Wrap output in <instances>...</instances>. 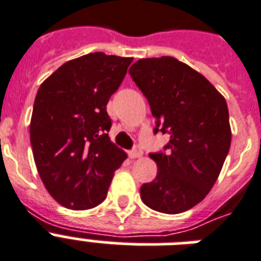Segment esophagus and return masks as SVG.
<instances>
[{
	"mask_svg": "<svg viewBox=\"0 0 261 261\" xmlns=\"http://www.w3.org/2000/svg\"><path fill=\"white\" fill-rule=\"evenodd\" d=\"M142 154H143V151L139 146H135L134 149L128 153V155H130L131 159H139V157H142Z\"/></svg>",
	"mask_w": 261,
	"mask_h": 261,
	"instance_id": "esophagus-1",
	"label": "esophagus"
}]
</instances>
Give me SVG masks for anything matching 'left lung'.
Wrapping results in <instances>:
<instances>
[{
  "instance_id": "obj_1",
  "label": "left lung",
  "mask_w": 261,
  "mask_h": 261,
  "mask_svg": "<svg viewBox=\"0 0 261 261\" xmlns=\"http://www.w3.org/2000/svg\"><path fill=\"white\" fill-rule=\"evenodd\" d=\"M128 73L149 101L154 134L171 135L167 151L150 154L159 172L141 187V199L165 214L190 210L213 188L230 149L226 100L173 57L139 59Z\"/></svg>"
}]
</instances>
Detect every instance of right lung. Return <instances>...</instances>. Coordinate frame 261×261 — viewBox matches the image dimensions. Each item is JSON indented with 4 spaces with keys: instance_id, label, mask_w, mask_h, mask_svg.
<instances>
[{
    "instance_id": "right-lung-1",
    "label": "right lung",
    "mask_w": 261,
    "mask_h": 261,
    "mask_svg": "<svg viewBox=\"0 0 261 261\" xmlns=\"http://www.w3.org/2000/svg\"><path fill=\"white\" fill-rule=\"evenodd\" d=\"M133 58L92 53L58 67L40 85L30 124L39 176L48 194L70 210L106 199L127 154L111 142L107 104Z\"/></svg>"
}]
</instances>
